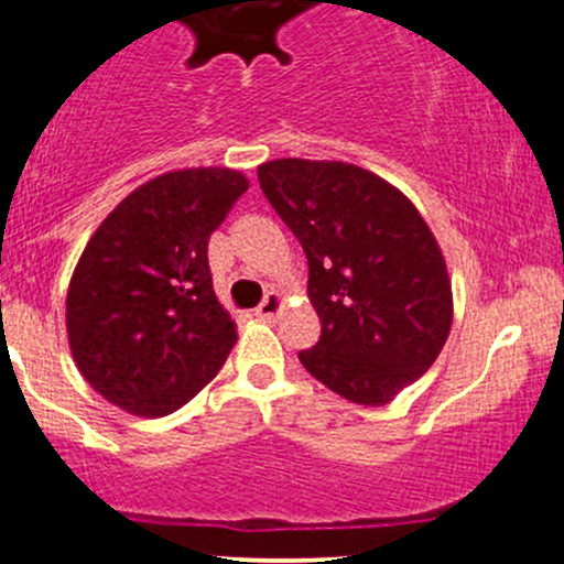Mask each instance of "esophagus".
Returning <instances> with one entry per match:
<instances>
[{
  "instance_id": "obj_1",
  "label": "esophagus",
  "mask_w": 564,
  "mask_h": 564,
  "mask_svg": "<svg viewBox=\"0 0 564 564\" xmlns=\"http://www.w3.org/2000/svg\"><path fill=\"white\" fill-rule=\"evenodd\" d=\"M283 305H286V302H283L281 294L270 292V294H267V297H264L262 305L257 307V316H259V318H267V322H270V318H275L278 313L283 311Z\"/></svg>"
}]
</instances>
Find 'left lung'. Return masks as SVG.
<instances>
[{"label": "left lung", "instance_id": "1", "mask_svg": "<svg viewBox=\"0 0 564 564\" xmlns=\"http://www.w3.org/2000/svg\"><path fill=\"white\" fill-rule=\"evenodd\" d=\"M259 183L311 270L322 337L300 361L357 405H389L452 332V278L435 235L400 188L357 164L275 159L259 164Z\"/></svg>", "mask_w": 564, "mask_h": 564}]
</instances>
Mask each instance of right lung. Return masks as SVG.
I'll return each mask as SVG.
<instances>
[{"mask_svg":"<svg viewBox=\"0 0 564 564\" xmlns=\"http://www.w3.org/2000/svg\"><path fill=\"white\" fill-rule=\"evenodd\" d=\"M246 188L229 167L156 175L83 248L67 292L69 351L121 411L167 416L227 361L237 327L213 292L207 240Z\"/></svg>","mask_w":564,"mask_h":564,"instance_id":"add662e5","label":"right lung"}]
</instances>
